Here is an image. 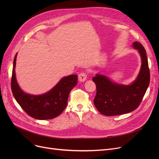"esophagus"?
<instances>
[{
  "label": "esophagus",
  "mask_w": 159,
  "mask_h": 159,
  "mask_svg": "<svg viewBox=\"0 0 159 159\" xmlns=\"http://www.w3.org/2000/svg\"><path fill=\"white\" fill-rule=\"evenodd\" d=\"M87 79V75L85 73H81L79 75V81L80 82H84Z\"/></svg>",
  "instance_id": "34e87169"
}]
</instances>
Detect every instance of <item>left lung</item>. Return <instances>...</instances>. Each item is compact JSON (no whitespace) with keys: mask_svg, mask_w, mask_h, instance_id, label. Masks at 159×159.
Segmentation results:
<instances>
[{"mask_svg":"<svg viewBox=\"0 0 159 159\" xmlns=\"http://www.w3.org/2000/svg\"><path fill=\"white\" fill-rule=\"evenodd\" d=\"M132 46L137 50L141 58L140 69L134 81L129 84H119L99 73L92 79L97 87L93 102L97 110L104 115L115 116L134 111L148 88L150 75L146 52L139 42H134Z\"/></svg>","mask_w":159,"mask_h":159,"instance_id":"8db88e82","label":"left lung"}]
</instances>
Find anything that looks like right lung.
<instances>
[{
    "label": "right lung",
    "mask_w": 159,
    "mask_h": 159,
    "mask_svg": "<svg viewBox=\"0 0 159 159\" xmlns=\"http://www.w3.org/2000/svg\"><path fill=\"white\" fill-rule=\"evenodd\" d=\"M17 53L13 60L11 90L18 104L28 115L38 120L52 119L62 113L67 104L70 92L77 84V75L62 77L48 92L41 95H31L20 88L16 79L15 66Z\"/></svg>",
    "instance_id": "right-lung-1"
}]
</instances>
